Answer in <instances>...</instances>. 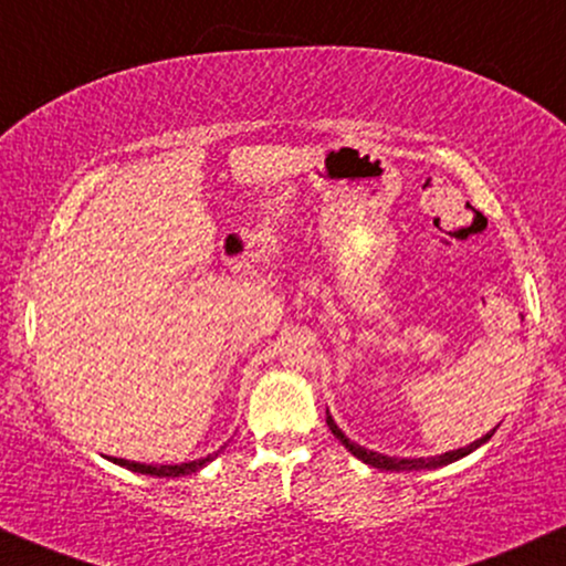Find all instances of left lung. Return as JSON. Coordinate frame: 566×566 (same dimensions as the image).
Instances as JSON below:
<instances>
[{"instance_id":"obj_1","label":"left lung","mask_w":566,"mask_h":566,"mask_svg":"<svg viewBox=\"0 0 566 566\" xmlns=\"http://www.w3.org/2000/svg\"><path fill=\"white\" fill-rule=\"evenodd\" d=\"M327 428L333 430V436L338 438L340 443L346 446L348 451L354 453V457L357 459H361V462L365 464H369V467H375V470H386V472H411V470H436V467H443V464H451V462H457V459H462V457H467V453H472L478 449V446H483L485 441H491V436L493 432H496V428H493L491 432H488V436H483L480 438V441H475V443H470V446H464V449H457V451H449V453H441V457H430V459H396V457H382V453H378V451H367V449H361V446H357L354 441H348V438L344 436V432H340V428L336 422H333V417H331V411H327Z\"/></svg>"}]
</instances>
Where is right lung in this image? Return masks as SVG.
Instances as JSON below:
<instances>
[{"instance_id":"add662e5","label":"right lung","mask_w":566,"mask_h":566,"mask_svg":"<svg viewBox=\"0 0 566 566\" xmlns=\"http://www.w3.org/2000/svg\"><path fill=\"white\" fill-rule=\"evenodd\" d=\"M214 457H218V453H209L205 459H197V462H186V464H138V462H128V459H113V462L125 467V470L142 472V475H151V478H184L201 470V467L212 462Z\"/></svg>"}]
</instances>
